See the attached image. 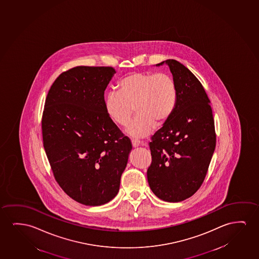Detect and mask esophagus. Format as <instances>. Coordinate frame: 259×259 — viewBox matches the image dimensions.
<instances>
[{
    "instance_id": "esophagus-1",
    "label": "esophagus",
    "mask_w": 259,
    "mask_h": 259,
    "mask_svg": "<svg viewBox=\"0 0 259 259\" xmlns=\"http://www.w3.org/2000/svg\"><path fill=\"white\" fill-rule=\"evenodd\" d=\"M132 146L133 147H139V146H141L144 145L143 143L140 142V141H139V140H136V139H133L132 141Z\"/></svg>"
}]
</instances>
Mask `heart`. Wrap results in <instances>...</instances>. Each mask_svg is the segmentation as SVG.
Listing matches in <instances>:
<instances>
[{
    "instance_id": "heart-1",
    "label": "heart",
    "mask_w": 259,
    "mask_h": 259,
    "mask_svg": "<svg viewBox=\"0 0 259 259\" xmlns=\"http://www.w3.org/2000/svg\"><path fill=\"white\" fill-rule=\"evenodd\" d=\"M119 91H110L105 99L108 116L120 125L131 120L135 106L138 115L126 132L134 138L149 135L157 125L165 123L178 103L175 80L166 73L136 72L119 82Z\"/></svg>"
}]
</instances>
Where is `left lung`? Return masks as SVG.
<instances>
[{"instance_id":"left-lung-1","label":"left lung","mask_w":259,"mask_h":259,"mask_svg":"<svg viewBox=\"0 0 259 259\" xmlns=\"http://www.w3.org/2000/svg\"><path fill=\"white\" fill-rule=\"evenodd\" d=\"M167 65L178 89L174 113L152 137V163L147 180L160 200L179 202L196 193L203 183L215 147L210 101L188 68L174 59Z\"/></svg>"}]
</instances>
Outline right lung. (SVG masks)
<instances>
[{"instance_id":"right-lung-1","label":"right lung","mask_w":259,"mask_h":259,"mask_svg":"<svg viewBox=\"0 0 259 259\" xmlns=\"http://www.w3.org/2000/svg\"><path fill=\"white\" fill-rule=\"evenodd\" d=\"M115 73L113 67H73L57 78L45 101L42 139L55 179L86 206L116 196L132 149L105 108V91Z\"/></svg>"}]
</instances>
